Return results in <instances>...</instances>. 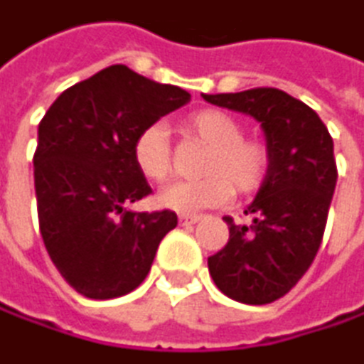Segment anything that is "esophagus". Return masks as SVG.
<instances>
[{"label": "esophagus", "mask_w": 364, "mask_h": 364, "mask_svg": "<svg viewBox=\"0 0 364 364\" xmlns=\"http://www.w3.org/2000/svg\"><path fill=\"white\" fill-rule=\"evenodd\" d=\"M201 220V215H195V213H182L180 218H178V222H180V226H188V224H197Z\"/></svg>", "instance_id": "obj_1"}]
</instances>
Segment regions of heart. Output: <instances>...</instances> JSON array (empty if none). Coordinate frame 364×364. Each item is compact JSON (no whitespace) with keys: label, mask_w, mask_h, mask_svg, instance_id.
I'll return each mask as SVG.
<instances>
[{"label":"heart","mask_w":364,"mask_h":364,"mask_svg":"<svg viewBox=\"0 0 364 364\" xmlns=\"http://www.w3.org/2000/svg\"><path fill=\"white\" fill-rule=\"evenodd\" d=\"M186 132L209 146L203 163L207 176L167 186L157 199L163 209L197 213L228 203L235 195L232 183L241 193H253L262 186L270 165L268 149L259 140L245 138L241 123L232 114L205 109L188 117ZM134 163L151 182H165L171 176V146L163 125L155 123L138 134Z\"/></svg>","instance_id":"obj_1"}]
</instances>
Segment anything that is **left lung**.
Here are the masks:
<instances>
[{"instance_id": "left-lung-1", "label": "left lung", "mask_w": 364, "mask_h": 364, "mask_svg": "<svg viewBox=\"0 0 364 364\" xmlns=\"http://www.w3.org/2000/svg\"><path fill=\"white\" fill-rule=\"evenodd\" d=\"M209 105L253 117L266 136L268 173L247 205L250 226L224 215L230 237L207 257L215 287L241 304L283 297L321 247L338 182L333 140L308 105L274 87L203 94Z\"/></svg>"}]
</instances>
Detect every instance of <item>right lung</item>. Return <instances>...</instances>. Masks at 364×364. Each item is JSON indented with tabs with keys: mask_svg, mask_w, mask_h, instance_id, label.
<instances>
[{
	"mask_svg": "<svg viewBox=\"0 0 364 364\" xmlns=\"http://www.w3.org/2000/svg\"><path fill=\"white\" fill-rule=\"evenodd\" d=\"M191 94L125 65L65 90L37 129L35 195L43 245L68 285L92 299L134 291L178 215L132 211L151 195L134 163L138 134Z\"/></svg>",
	"mask_w": 364,
	"mask_h": 364,
	"instance_id": "add662e5",
	"label": "right lung"
}]
</instances>
